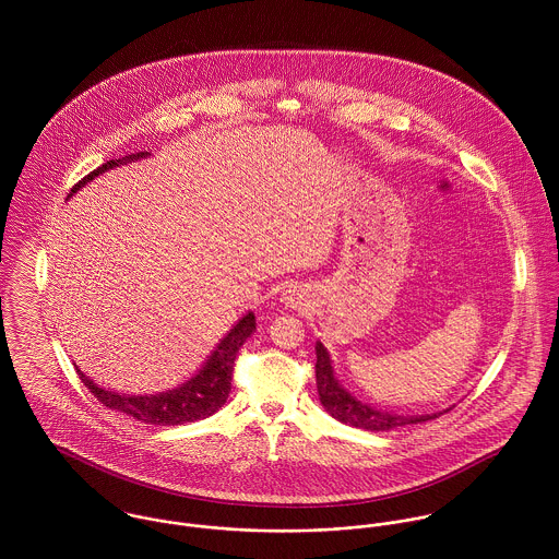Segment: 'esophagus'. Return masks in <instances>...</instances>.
I'll return each mask as SVG.
<instances>
[{
  "instance_id": "1",
  "label": "esophagus",
  "mask_w": 559,
  "mask_h": 559,
  "mask_svg": "<svg viewBox=\"0 0 559 559\" xmlns=\"http://www.w3.org/2000/svg\"><path fill=\"white\" fill-rule=\"evenodd\" d=\"M284 301L290 306V308H297L301 304V295L297 290H286L284 293Z\"/></svg>"
}]
</instances>
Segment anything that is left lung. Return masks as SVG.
Segmentation results:
<instances>
[{
    "mask_svg": "<svg viewBox=\"0 0 559 559\" xmlns=\"http://www.w3.org/2000/svg\"><path fill=\"white\" fill-rule=\"evenodd\" d=\"M317 385H319L322 406L337 421L355 426V428L392 430V428L419 424V421H428V419L437 417V415H419V417L417 415H396V413H388V411H377L370 404H364V402L353 399L348 392L342 390V385L333 377L329 353L320 342L317 344Z\"/></svg>",
    "mask_w": 559,
    "mask_h": 559,
    "instance_id": "obj_1",
    "label": "left lung"
}]
</instances>
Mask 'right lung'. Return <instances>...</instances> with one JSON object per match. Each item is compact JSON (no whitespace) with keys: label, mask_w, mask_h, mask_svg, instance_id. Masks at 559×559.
<instances>
[{"label":"right lung","mask_w":559,"mask_h":559,"mask_svg":"<svg viewBox=\"0 0 559 559\" xmlns=\"http://www.w3.org/2000/svg\"><path fill=\"white\" fill-rule=\"evenodd\" d=\"M148 153H135V155H129V157H122V159H111L103 163L100 167L90 171L85 178H81L80 182L71 189L69 195H73L80 187L90 182L94 176L103 174L105 169H109L118 163L142 159ZM253 329H255V317L249 312L235 324V329H230V333L219 342L215 353L209 357L204 368L193 379H189L187 383H182L176 390L155 394V396H124V394L120 396L116 392H105L103 388L94 385L81 372L80 368H78V374H80L81 383L92 392V396L98 400L103 406L120 411V413H124L129 417H135L144 424L178 426V424L195 421V419L213 415L228 400L230 388H233V372H235L237 353H239L242 342L251 335Z\"/></svg>","instance_id":"add662e5"}]
</instances>
